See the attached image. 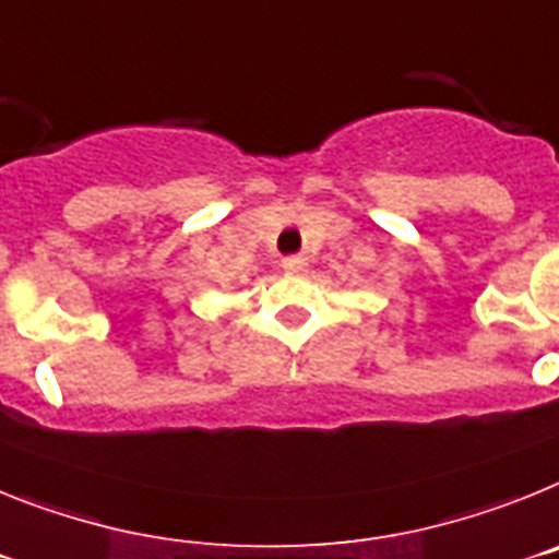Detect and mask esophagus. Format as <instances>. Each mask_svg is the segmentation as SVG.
I'll return each mask as SVG.
<instances>
[{
    "mask_svg": "<svg viewBox=\"0 0 559 559\" xmlns=\"http://www.w3.org/2000/svg\"><path fill=\"white\" fill-rule=\"evenodd\" d=\"M281 266H284L286 273H304L307 270V259L304 255H293V259L281 261Z\"/></svg>",
    "mask_w": 559,
    "mask_h": 559,
    "instance_id": "obj_1",
    "label": "esophagus"
}]
</instances>
